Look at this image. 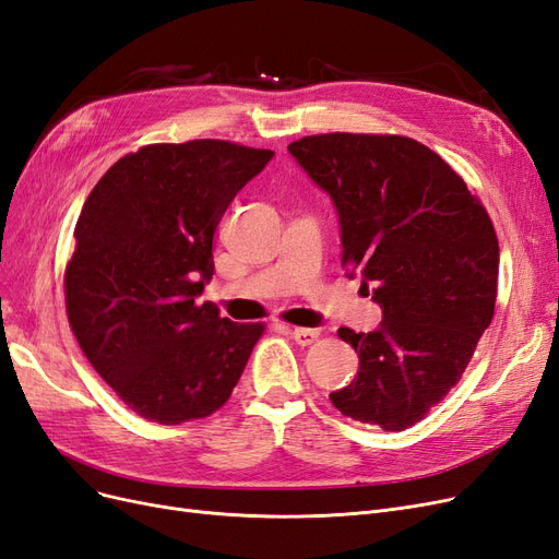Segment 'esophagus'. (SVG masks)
Segmentation results:
<instances>
[{
  "mask_svg": "<svg viewBox=\"0 0 559 559\" xmlns=\"http://www.w3.org/2000/svg\"><path fill=\"white\" fill-rule=\"evenodd\" d=\"M290 334L299 346H311L313 341H318V336H320L318 330H306V328H293Z\"/></svg>",
  "mask_w": 559,
  "mask_h": 559,
  "instance_id": "esophagus-1",
  "label": "esophagus"
}]
</instances>
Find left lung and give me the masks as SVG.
I'll list each match as a JSON object with an SVG mask.
<instances>
[{
    "label": "left lung",
    "mask_w": 559,
    "mask_h": 559,
    "mask_svg": "<svg viewBox=\"0 0 559 559\" xmlns=\"http://www.w3.org/2000/svg\"><path fill=\"white\" fill-rule=\"evenodd\" d=\"M287 151L334 202L341 266L383 309L373 332L338 330L359 367L330 400L353 420L402 431L460 381L490 328L499 274L490 215L416 139L334 132Z\"/></svg>",
    "instance_id": "1"
}]
</instances>
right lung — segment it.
Masks as SVG:
<instances>
[{
  "instance_id": "1",
  "label": "right lung",
  "mask_w": 559,
  "mask_h": 559,
  "mask_svg": "<svg viewBox=\"0 0 559 559\" xmlns=\"http://www.w3.org/2000/svg\"><path fill=\"white\" fill-rule=\"evenodd\" d=\"M274 151L197 139L120 157L90 192L67 262V318L87 362L141 418L218 411L264 332L200 297L213 234Z\"/></svg>"
}]
</instances>
